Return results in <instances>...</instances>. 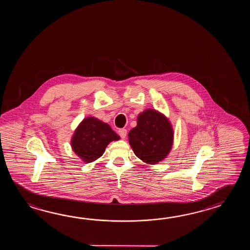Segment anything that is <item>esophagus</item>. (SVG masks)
I'll use <instances>...</instances> for the list:
<instances>
[{
	"label": "esophagus",
	"instance_id": "1",
	"mask_svg": "<svg viewBox=\"0 0 250 250\" xmlns=\"http://www.w3.org/2000/svg\"><path fill=\"white\" fill-rule=\"evenodd\" d=\"M118 133H119V135L121 136V138H126V136H127V129H125V128H120V129L118 130Z\"/></svg>",
	"mask_w": 250,
	"mask_h": 250
}]
</instances>
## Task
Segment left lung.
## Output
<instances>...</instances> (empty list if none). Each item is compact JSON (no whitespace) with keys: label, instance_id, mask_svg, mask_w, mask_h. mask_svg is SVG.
Masks as SVG:
<instances>
[{"label":"left lung","instance_id":"1","mask_svg":"<svg viewBox=\"0 0 250 250\" xmlns=\"http://www.w3.org/2000/svg\"><path fill=\"white\" fill-rule=\"evenodd\" d=\"M128 142L139 159L158 164L171 149L173 129L164 114L147 109L138 115L137 127L128 132Z\"/></svg>","mask_w":250,"mask_h":250}]
</instances>
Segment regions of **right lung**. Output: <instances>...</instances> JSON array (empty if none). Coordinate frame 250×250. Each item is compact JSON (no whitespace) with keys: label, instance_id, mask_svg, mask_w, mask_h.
<instances>
[{"label":"right lung","instance_id":"obj_1","mask_svg":"<svg viewBox=\"0 0 250 250\" xmlns=\"http://www.w3.org/2000/svg\"><path fill=\"white\" fill-rule=\"evenodd\" d=\"M119 139L120 137L107 123L96 118L87 117L75 130L71 146L84 162L91 163L101 157L108 144Z\"/></svg>","mask_w":250,"mask_h":250}]
</instances>
